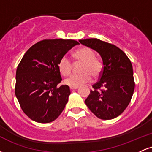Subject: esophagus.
<instances>
[{
  "mask_svg": "<svg viewBox=\"0 0 152 152\" xmlns=\"http://www.w3.org/2000/svg\"><path fill=\"white\" fill-rule=\"evenodd\" d=\"M77 88H78V87H70V89H71V91L76 90V89H77Z\"/></svg>",
  "mask_w": 152,
  "mask_h": 152,
  "instance_id": "esophagus-1",
  "label": "esophagus"
}]
</instances>
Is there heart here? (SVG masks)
Here are the masks:
<instances>
[{
	"instance_id": "1",
	"label": "heart",
	"mask_w": 152,
	"mask_h": 152,
	"mask_svg": "<svg viewBox=\"0 0 152 152\" xmlns=\"http://www.w3.org/2000/svg\"><path fill=\"white\" fill-rule=\"evenodd\" d=\"M76 61L82 62L79 74L71 75L64 80V83L71 87H78L91 81L92 76L97 77L102 71V62L96 58L95 52L88 47H83L74 53ZM58 69L63 75H69L72 69V63L66 56H63L58 63Z\"/></svg>"
}]
</instances>
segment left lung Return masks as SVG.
<instances>
[{
  "instance_id": "obj_1",
  "label": "left lung",
  "mask_w": 152,
  "mask_h": 152,
  "mask_svg": "<svg viewBox=\"0 0 152 152\" xmlns=\"http://www.w3.org/2000/svg\"><path fill=\"white\" fill-rule=\"evenodd\" d=\"M81 44L98 52L103 61L99 81L85 104L96 116L103 120L117 117L126 109L133 96V68L124 52L114 45L97 38L79 40Z\"/></svg>"
}]
</instances>
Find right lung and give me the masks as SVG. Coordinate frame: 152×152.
Segmentation results:
<instances>
[{
	"instance_id": "right-lung-1",
	"label": "right lung",
	"mask_w": 152,
	"mask_h": 152,
	"mask_svg": "<svg viewBox=\"0 0 152 152\" xmlns=\"http://www.w3.org/2000/svg\"><path fill=\"white\" fill-rule=\"evenodd\" d=\"M74 40H43L24 54L15 76V96L23 112L33 121L49 123L61 114L69 100L67 85L62 81L59 61L73 47Z\"/></svg>"
}]
</instances>
